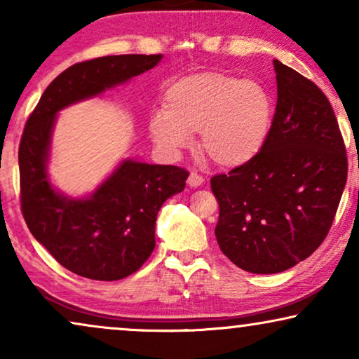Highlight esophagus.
Listing matches in <instances>:
<instances>
[{"instance_id":"esophagus-1","label":"esophagus","mask_w":359,"mask_h":359,"mask_svg":"<svg viewBox=\"0 0 359 359\" xmlns=\"http://www.w3.org/2000/svg\"><path fill=\"white\" fill-rule=\"evenodd\" d=\"M188 183H189L191 188H198V186H201V184L204 183V178L199 173H196V171H191V175H189V178H188Z\"/></svg>"}]
</instances>
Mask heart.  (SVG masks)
I'll return each mask as SVG.
<instances>
[{
  "label": "heart",
  "mask_w": 359,
  "mask_h": 359,
  "mask_svg": "<svg viewBox=\"0 0 359 359\" xmlns=\"http://www.w3.org/2000/svg\"><path fill=\"white\" fill-rule=\"evenodd\" d=\"M165 111L150 116L154 140L171 154L191 144L199 132V149L212 163L237 168L262 154L271 135L274 102L259 83L222 72L181 78L165 91Z\"/></svg>",
  "instance_id": "obj_1"
}]
</instances>
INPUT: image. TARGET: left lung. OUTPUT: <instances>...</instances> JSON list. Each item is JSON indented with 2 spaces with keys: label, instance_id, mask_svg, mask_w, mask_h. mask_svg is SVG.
Wrapping results in <instances>:
<instances>
[{
  "label": "left lung",
  "instance_id": "8db88e82",
  "mask_svg": "<svg viewBox=\"0 0 359 359\" xmlns=\"http://www.w3.org/2000/svg\"><path fill=\"white\" fill-rule=\"evenodd\" d=\"M273 65L278 102L268 144L250 163L210 178L219 247L257 274L286 271L320 247L348 175L330 101L301 73L279 60Z\"/></svg>",
  "mask_w": 359,
  "mask_h": 359
}]
</instances>
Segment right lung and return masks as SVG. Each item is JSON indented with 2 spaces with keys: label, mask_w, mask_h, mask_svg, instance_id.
Instances as JSON below:
<instances>
[{
  "label": "right lung",
  "mask_w": 359,
  "mask_h": 359,
  "mask_svg": "<svg viewBox=\"0 0 359 359\" xmlns=\"http://www.w3.org/2000/svg\"><path fill=\"white\" fill-rule=\"evenodd\" d=\"M161 55H109L62 72L29 116L19 144L21 210L48 253L78 276L117 281L135 273L155 248L156 214L184 189L188 170L124 160L85 199L67 198L47 176L57 112L154 68Z\"/></svg>",
  "instance_id": "1"
}]
</instances>
